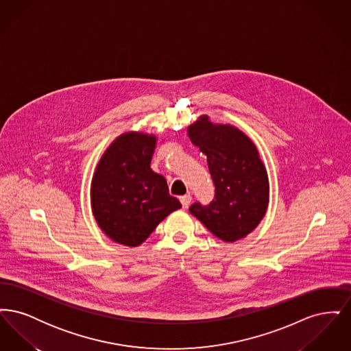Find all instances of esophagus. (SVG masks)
Here are the masks:
<instances>
[{
    "label": "esophagus",
    "instance_id": "esophagus-1",
    "mask_svg": "<svg viewBox=\"0 0 351 351\" xmlns=\"http://www.w3.org/2000/svg\"><path fill=\"white\" fill-rule=\"evenodd\" d=\"M191 201H192V196H191V195H185V196L180 197V202H182L184 209H186V208L189 206Z\"/></svg>",
    "mask_w": 351,
    "mask_h": 351
}]
</instances>
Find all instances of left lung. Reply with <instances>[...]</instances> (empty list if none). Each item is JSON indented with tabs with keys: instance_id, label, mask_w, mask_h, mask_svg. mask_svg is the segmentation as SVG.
<instances>
[{
	"instance_id": "obj_1",
	"label": "left lung",
	"mask_w": 351,
	"mask_h": 351,
	"mask_svg": "<svg viewBox=\"0 0 351 351\" xmlns=\"http://www.w3.org/2000/svg\"><path fill=\"white\" fill-rule=\"evenodd\" d=\"M191 142L206 155L216 186L215 200L199 202L191 215L223 242L245 238L266 216L269 183L266 166L250 138L229 123H215L206 114L186 129Z\"/></svg>"
}]
</instances>
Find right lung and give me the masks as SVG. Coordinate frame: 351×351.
<instances>
[{"instance_id":"right-lung-1","label":"right lung","mask_w":351,"mask_h":351,"mask_svg":"<svg viewBox=\"0 0 351 351\" xmlns=\"http://www.w3.org/2000/svg\"><path fill=\"white\" fill-rule=\"evenodd\" d=\"M156 135L126 132L104 151L90 183V208L102 233L136 247L169 213L182 208L166 179L151 169Z\"/></svg>"}]
</instances>
